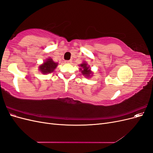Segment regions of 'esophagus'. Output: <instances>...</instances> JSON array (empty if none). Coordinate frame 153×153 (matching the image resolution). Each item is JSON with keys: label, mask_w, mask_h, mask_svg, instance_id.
<instances>
[{"label": "esophagus", "mask_w": 153, "mask_h": 153, "mask_svg": "<svg viewBox=\"0 0 153 153\" xmlns=\"http://www.w3.org/2000/svg\"><path fill=\"white\" fill-rule=\"evenodd\" d=\"M71 62H72V61H71V60H68V61H65V63H67V64L71 63Z\"/></svg>", "instance_id": "1"}]
</instances>
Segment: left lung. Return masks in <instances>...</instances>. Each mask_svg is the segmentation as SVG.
<instances>
[{"label":"left lung","instance_id":"8db88e82","mask_svg":"<svg viewBox=\"0 0 153 153\" xmlns=\"http://www.w3.org/2000/svg\"><path fill=\"white\" fill-rule=\"evenodd\" d=\"M80 70L83 75H85L86 76H89L92 73L90 71L89 67L87 66V64L86 63H83L80 64Z\"/></svg>","mask_w":153,"mask_h":153}]
</instances>
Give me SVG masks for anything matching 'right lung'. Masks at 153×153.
Returning a JSON list of instances; mask_svg holds the SVG:
<instances>
[{
	"label": "right lung",
	"mask_w": 153,
	"mask_h": 153,
	"mask_svg": "<svg viewBox=\"0 0 153 153\" xmlns=\"http://www.w3.org/2000/svg\"><path fill=\"white\" fill-rule=\"evenodd\" d=\"M57 66V63L53 61L52 59L49 58L47 61H45L43 64L39 66V70L43 74L51 73L54 71V69Z\"/></svg>",
	"instance_id": "add662e5"
}]
</instances>
